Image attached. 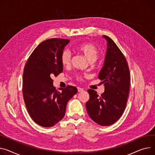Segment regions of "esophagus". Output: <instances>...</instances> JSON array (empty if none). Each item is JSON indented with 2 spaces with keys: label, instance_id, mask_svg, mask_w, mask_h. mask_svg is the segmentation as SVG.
I'll return each instance as SVG.
<instances>
[{
  "label": "esophagus",
  "instance_id": "1",
  "mask_svg": "<svg viewBox=\"0 0 155 155\" xmlns=\"http://www.w3.org/2000/svg\"><path fill=\"white\" fill-rule=\"evenodd\" d=\"M77 89H78V92L83 91H84V89H83V88H80V87H78V88H77Z\"/></svg>",
  "mask_w": 155,
  "mask_h": 155
}]
</instances>
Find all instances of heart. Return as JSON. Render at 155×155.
<instances>
[{"instance_id":"obj_1","label":"heart","mask_w":155,"mask_h":155,"mask_svg":"<svg viewBox=\"0 0 155 155\" xmlns=\"http://www.w3.org/2000/svg\"><path fill=\"white\" fill-rule=\"evenodd\" d=\"M78 50L81 54H83L85 58L91 62L95 61L98 57L99 51L97 48L91 44L84 43L78 45L77 48ZM61 64L64 66H68L70 65L71 61V54L67 50L64 51L61 57ZM85 75H80L78 76V78L81 80Z\"/></svg>"}]
</instances>
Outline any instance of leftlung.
<instances>
[{
	"label": "left lung",
	"instance_id": "1",
	"mask_svg": "<svg viewBox=\"0 0 155 155\" xmlns=\"http://www.w3.org/2000/svg\"><path fill=\"white\" fill-rule=\"evenodd\" d=\"M104 66L98 78L105 86V91L98 96L96 91L89 89L90 99L86 103L89 117L101 126L115 123L124 111L129 95L130 74L127 60L116 44L108 36Z\"/></svg>",
	"mask_w": 155,
	"mask_h": 155
}]
</instances>
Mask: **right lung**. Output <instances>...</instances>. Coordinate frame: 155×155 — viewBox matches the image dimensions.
I'll return each mask as SVG.
<instances>
[{
    "label": "right lung",
    "mask_w": 155,
    "mask_h": 155,
    "mask_svg": "<svg viewBox=\"0 0 155 155\" xmlns=\"http://www.w3.org/2000/svg\"><path fill=\"white\" fill-rule=\"evenodd\" d=\"M68 39L51 38L40 44L29 57L23 74V96L30 117L43 127H53L65 115L67 103L77 93L75 87L53 85L52 78L63 71L61 57Z\"/></svg>",
    "instance_id": "obj_1"
}]
</instances>
